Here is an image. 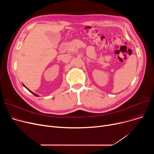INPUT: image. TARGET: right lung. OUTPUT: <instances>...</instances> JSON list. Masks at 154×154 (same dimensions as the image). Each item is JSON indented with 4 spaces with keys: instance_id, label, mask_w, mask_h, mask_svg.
I'll use <instances>...</instances> for the list:
<instances>
[{
    "instance_id": "add662e5",
    "label": "right lung",
    "mask_w": 154,
    "mask_h": 154,
    "mask_svg": "<svg viewBox=\"0 0 154 154\" xmlns=\"http://www.w3.org/2000/svg\"><path fill=\"white\" fill-rule=\"evenodd\" d=\"M26 87V88H27V89H28V88H27V87ZM28 90H29V89H28ZM30 91V92H31V93H32V94H34V95H35V96H36V97H38V95H37V94H34V93H33V92H31V91Z\"/></svg>"
}]
</instances>
